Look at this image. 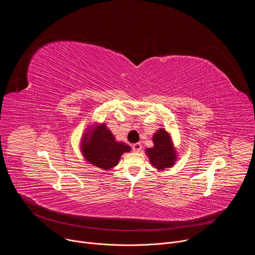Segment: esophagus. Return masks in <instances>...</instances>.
<instances>
[{
    "instance_id": "esophagus-1",
    "label": "esophagus",
    "mask_w": 255,
    "mask_h": 255,
    "mask_svg": "<svg viewBox=\"0 0 255 255\" xmlns=\"http://www.w3.org/2000/svg\"><path fill=\"white\" fill-rule=\"evenodd\" d=\"M132 148H133V150H134V151L139 152V151L141 150L142 146H141V144H140V143H134V144L132 145Z\"/></svg>"
}]
</instances>
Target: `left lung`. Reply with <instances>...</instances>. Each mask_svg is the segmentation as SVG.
I'll return each mask as SVG.
<instances>
[{"mask_svg": "<svg viewBox=\"0 0 255 255\" xmlns=\"http://www.w3.org/2000/svg\"><path fill=\"white\" fill-rule=\"evenodd\" d=\"M154 146L147 148L146 152L151 164L157 169H164L170 167L174 163L175 153L170 142L168 133L160 129L153 136Z\"/></svg>", "mask_w": 255, "mask_h": 255, "instance_id": "left-lung-1", "label": "left lung"}]
</instances>
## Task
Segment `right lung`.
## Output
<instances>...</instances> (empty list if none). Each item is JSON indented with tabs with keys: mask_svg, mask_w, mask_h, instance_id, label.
I'll return each mask as SVG.
<instances>
[{
	"mask_svg": "<svg viewBox=\"0 0 255 255\" xmlns=\"http://www.w3.org/2000/svg\"><path fill=\"white\" fill-rule=\"evenodd\" d=\"M86 136H89V133ZM88 138H84L83 153L89 162L103 169H111L117 165L124 152L130 151L128 145L115 141L113 134L105 124L97 127L92 138L89 140Z\"/></svg>",
	"mask_w": 255,
	"mask_h": 255,
	"instance_id": "obj_1",
	"label": "right lung"
}]
</instances>
